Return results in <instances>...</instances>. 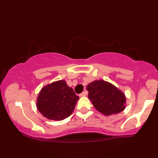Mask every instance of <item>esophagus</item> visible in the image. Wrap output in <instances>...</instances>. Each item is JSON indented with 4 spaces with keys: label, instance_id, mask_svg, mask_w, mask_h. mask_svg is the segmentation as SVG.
I'll return each instance as SVG.
<instances>
[{
    "label": "esophagus",
    "instance_id": "1",
    "mask_svg": "<svg viewBox=\"0 0 158 158\" xmlns=\"http://www.w3.org/2000/svg\"><path fill=\"white\" fill-rule=\"evenodd\" d=\"M87 94H88V92L86 91V90H85L84 92H83L82 93H81V94L79 95V96H80V97H84V96H85Z\"/></svg>",
    "mask_w": 158,
    "mask_h": 158
}]
</instances>
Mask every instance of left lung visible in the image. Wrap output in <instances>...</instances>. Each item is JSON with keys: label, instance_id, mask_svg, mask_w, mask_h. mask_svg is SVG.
Segmentation results:
<instances>
[{"label": "left lung", "instance_id": "8db88e82", "mask_svg": "<svg viewBox=\"0 0 158 158\" xmlns=\"http://www.w3.org/2000/svg\"><path fill=\"white\" fill-rule=\"evenodd\" d=\"M89 99L94 107L105 116L121 113L125 109L126 97L121 90L104 80H95L87 85Z\"/></svg>", "mask_w": 158, "mask_h": 158}]
</instances>
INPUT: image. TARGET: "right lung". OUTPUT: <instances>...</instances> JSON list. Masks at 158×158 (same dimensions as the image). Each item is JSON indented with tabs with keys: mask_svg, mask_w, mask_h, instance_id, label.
Here are the masks:
<instances>
[{
	"mask_svg": "<svg viewBox=\"0 0 158 158\" xmlns=\"http://www.w3.org/2000/svg\"><path fill=\"white\" fill-rule=\"evenodd\" d=\"M78 100L79 96L65 80H59L42 88L37 96L36 105L47 118L62 121L72 114Z\"/></svg>",
	"mask_w": 158,
	"mask_h": 158,
	"instance_id": "right-lung-1",
	"label": "right lung"
}]
</instances>
